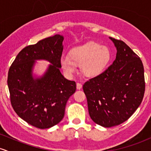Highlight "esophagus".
I'll use <instances>...</instances> for the list:
<instances>
[{
	"label": "esophagus",
	"instance_id": "obj_1",
	"mask_svg": "<svg viewBox=\"0 0 151 151\" xmlns=\"http://www.w3.org/2000/svg\"><path fill=\"white\" fill-rule=\"evenodd\" d=\"M81 87H82V85H81L80 83H77V89H81Z\"/></svg>",
	"mask_w": 151,
	"mask_h": 151
}]
</instances>
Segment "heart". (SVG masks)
<instances>
[{"label":"heart","instance_id":"b5f03b06","mask_svg":"<svg viewBox=\"0 0 151 151\" xmlns=\"http://www.w3.org/2000/svg\"><path fill=\"white\" fill-rule=\"evenodd\" d=\"M111 60V52L106 46L94 42L72 48L70 57L62 55L60 65L66 74L72 76L77 71V65H81L82 74L93 78L103 73Z\"/></svg>","mask_w":151,"mask_h":151}]
</instances>
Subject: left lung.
<instances>
[{
    "label": "left lung",
    "instance_id": "1",
    "mask_svg": "<svg viewBox=\"0 0 151 151\" xmlns=\"http://www.w3.org/2000/svg\"><path fill=\"white\" fill-rule=\"evenodd\" d=\"M109 39L117 50L115 60L105 72L83 85L90 117L105 128L128 120L141 105L145 92L141 59L125 42Z\"/></svg>",
    "mask_w": 151,
    "mask_h": 151
}]
</instances>
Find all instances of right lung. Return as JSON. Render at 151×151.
Returning a JSON list of instances; mask_svg holds the SVG:
<instances>
[{
	"label": "right lung",
	"mask_w": 151,
	"mask_h": 151,
	"mask_svg": "<svg viewBox=\"0 0 151 151\" xmlns=\"http://www.w3.org/2000/svg\"><path fill=\"white\" fill-rule=\"evenodd\" d=\"M64 36L55 35L25 47L9 69L8 86L16 114L30 125L45 129L60 123L66 104L76 91V83L62 75L60 69ZM50 63L42 76L34 72L37 61Z\"/></svg>",
	"instance_id": "add662e5"
}]
</instances>
